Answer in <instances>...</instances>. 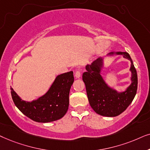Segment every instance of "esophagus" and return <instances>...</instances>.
<instances>
[{
	"instance_id": "1",
	"label": "esophagus",
	"mask_w": 150,
	"mask_h": 150,
	"mask_svg": "<svg viewBox=\"0 0 150 150\" xmlns=\"http://www.w3.org/2000/svg\"><path fill=\"white\" fill-rule=\"evenodd\" d=\"M75 76L76 78H79V77H81V73H80V71H79V70H77V71H75Z\"/></svg>"
}]
</instances>
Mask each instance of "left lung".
<instances>
[{
	"label": "left lung",
	"mask_w": 150,
	"mask_h": 150,
	"mask_svg": "<svg viewBox=\"0 0 150 150\" xmlns=\"http://www.w3.org/2000/svg\"><path fill=\"white\" fill-rule=\"evenodd\" d=\"M122 55L131 62V84L123 92H117L108 86L101 75L103 58L99 57L86 67L82 75L90 105L96 113L104 117H116L125 111L133 101L138 86L137 73L130 56L126 52H111L109 55Z\"/></svg>",
	"instance_id": "1"
}]
</instances>
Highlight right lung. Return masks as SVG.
Masks as SVG:
<instances>
[{
	"label": "right lung",
	"instance_id": "add662e5",
	"mask_svg": "<svg viewBox=\"0 0 150 150\" xmlns=\"http://www.w3.org/2000/svg\"><path fill=\"white\" fill-rule=\"evenodd\" d=\"M74 81L73 72L57 75L47 93L36 100L24 101L11 88L16 106L31 120L48 123L62 118L69 105L70 89Z\"/></svg>",
	"mask_w": 150,
	"mask_h": 150
}]
</instances>
